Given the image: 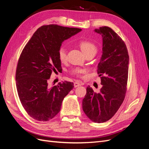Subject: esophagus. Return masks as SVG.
I'll return each mask as SVG.
<instances>
[{
  "instance_id": "34e87169",
  "label": "esophagus",
  "mask_w": 149,
  "mask_h": 149,
  "mask_svg": "<svg viewBox=\"0 0 149 149\" xmlns=\"http://www.w3.org/2000/svg\"><path fill=\"white\" fill-rule=\"evenodd\" d=\"M83 84H84V83H81V82H75V83H74V88H76V87H78V86H81Z\"/></svg>"
}]
</instances>
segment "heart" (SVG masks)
<instances>
[{"label": "heart", "instance_id": "heart-1", "mask_svg": "<svg viewBox=\"0 0 149 149\" xmlns=\"http://www.w3.org/2000/svg\"><path fill=\"white\" fill-rule=\"evenodd\" d=\"M79 46L80 48L81 49L82 52L86 55L91 53H96L97 52V48L95 45L92 42L88 41V40H82L79 42ZM58 58L61 62H64L66 61L67 58V51L66 48L65 47H61L58 52ZM84 70L81 68H76L73 69L72 70V73L76 75H79L84 73Z\"/></svg>", "mask_w": 149, "mask_h": 149}]
</instances>
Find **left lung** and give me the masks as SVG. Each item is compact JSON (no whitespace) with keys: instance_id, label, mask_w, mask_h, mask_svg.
Wrapping results in <instances>:
<instances>
[{"instance_id":"obj_1","label":"left lung","mask_w":149,"mask_h":149,"mask_svg":"<svg viewBox=\"0 0 149 149\" xmlns=\"http://www.w3.org/2000/svg\"><path fill=\"white\" fill-rule=\"evenodd\" d=\"M94 31L102 38V54L97 66L102 88L96 93L88 86L82 104L90 120L102 123L112 118L124 101L129 58L125 43L112 29L104 26Z\"/></svg>"}]
</instances>
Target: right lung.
<instances>
[{
    "label": "right lung",
    "instance_id": "1",
    "mask_svg": "<svg viewBox=\"0 0 149 149\" xmlns=\"http://www.w3.org/2000/svg\"><path fill=\"white\" fill-rule=\"evenodd\" d=\"M81 31L57 25L37 29L20 56L16 70L18 95L25 110L33 119L48 121L60 111L62 101L74 88L65 81L52 88L48 80L61 68L58 52L65 40Z\"/></svg>",
    "mask_w": 149,
    "mask_h": 149
}]
</instances>
